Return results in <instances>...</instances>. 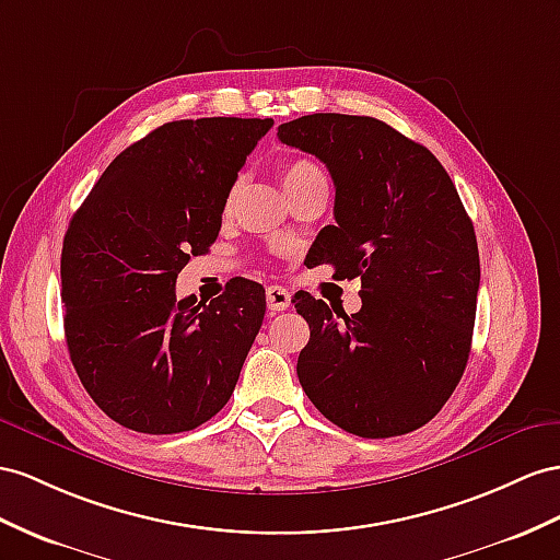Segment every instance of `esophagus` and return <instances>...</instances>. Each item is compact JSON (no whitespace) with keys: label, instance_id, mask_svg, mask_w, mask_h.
I'll return each mask as SVG.
<instances>
[{"label":"esophagus","instance_id":"34e87169","mask_svg":"<svg viewBox=\"0 0 560 560\" xmlns=\"http://www.w3.org/2000/svg\"><path fill=\"white\" fill-rule=\"evenodd\" d=\"M291 305V293L283 285H267V307L271 312H283Z\"/></svg>","mask_w":560,"mask_h":560}]
</instances>
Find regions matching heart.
Returning <instances> with one entry per match:
<instances>
[{"mask_svg":"<svg viewBox=\"0 0 560 560\" xmlns=\"http://www.w3.org/2000/svg\"><path fill=\"white\" fill-rule=\"evenodd\" d=\"M281 175V182H283V189L285 194L298 189V186H303L307 182H314V179H326L324 172L317 163H312L310 158H291V161H285L279 170ZM236 191H238V182L232 184V189L226 191V200H224V210L232 208L234 198H236Z\"/></svg>","mask_w":560,"mask_h":560,"instance_id":"obj_1","label":"heart"}]
</instances>
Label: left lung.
Instances as JSON below:
<instances>
[{"label":"left lung","instance_id":"left-lung-1","mask_svg":"<svg viewBox=\"0 0 560 560\" xmlns=\"http://www.w3.org/2000/svg\"><path fill=\"white\" fill-rule=\"evenodd\" d=\"M279 139L331 172L336 224L314 241L319 262L362 279V310L340 320L324 300L295 295L310 324L300 385L352 435L411 433L468 362L480 289L472 222L438 158L383 120L314 113L279 125Z\"/></svg>","mask_w":560,"mask_h":560}]
</instances>
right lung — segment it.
I'll list each match as a JSON object with an SVG mask.
<instances>
[{
    "mask_svg": "<svg viewBox=\"0 0 560 560\" xmlns=\"http://www.w3.org/2000/svg\"><path fill=\"white\" fill-rule=\"evenodd\" d=\"M271 118L165 122L113 161L68 224L61 253L66 342L84 390L116 423L184 433L232 397L265 319V289L177 298V275L206 255L226 191Z\"/></svg>",
    "mask_w": 560,
    "mask_h": 560,
    "instance_id": "1",
    "label": "right lung"
}]
</instances>
